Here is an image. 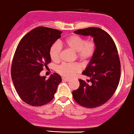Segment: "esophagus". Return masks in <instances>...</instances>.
Segmentation results:
<instances>
[{
	"label": "esophagus",
	"instance_id": "obj_1",
	"mask_svg": "<svg viewBox=\"0 0 134 134\" xmlns=\"http://www.w3.org/2000/svg\"><path fill=\"white\" fill-rule=\"evenodd\" d=\"M62 80H63V81H70V79H68V78H65V77H63Z\"/></svg>",
	"mask_w": 134,
	"mask_h": 134
}]
</instances>
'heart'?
<instances>
[{"label":"heart","instance_id":"obj_1","mask_svg":"<svg viewBox=\"0 0 134 134\" xmlns=\"http://www.w3.org/2000/svg\"><path fill=\"white\" fill-rule=\"evenodd\" d=\"M64 44L68 48L76 53L77 58L84 64L88 63L97 49V44L93 39L86 40L85 37L78 35L67 37L64 41ZM61 53V47L58 42H55L50 48V57L54 62L60 60ZM80 71L81 67L76 63L62 64L57 68L58 73L66 78L73 76Z\"/></svg>","mask_w":134,"mask_h":134}]
</instances>
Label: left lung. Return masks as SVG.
<instances>
[{"label": "left lung", "mask_w": 134, "mask_h": 134, "mask_svg": "<svg viewBox=\"0 0 134 134\" xmlns=\"http://www.w3.org/2000/svg\"><path fill=\"white\" fill-rule=\"evenodd\" d=\"M74 32L93 37L97 49L82 73L90 80H79V88L72 93L73 98L84 107H98L111 98L119 85L121 71L117 47L111 36L100 28L88 27Z\"/></svg>", "instance_id": "left-lung-1"}]
</instances>
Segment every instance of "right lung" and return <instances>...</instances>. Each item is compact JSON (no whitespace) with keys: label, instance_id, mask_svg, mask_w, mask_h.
<instances>
[{"label":"right lung","instance_id":"add662e5","mask_svg":"<svg viewBox=\"0 0 134 134\" xmlns=\"http://www.w3.org/2000/svg\"><path fill=\"white\" fill-rule=\"evenodd\" d=\"M62 32L46 27H38L26 34L18 44L11 66V77L16 92L23 102L40 107L54 97L61 77L52 74L49 79L41 76L43 68L51 63L49 49L60 38Z\"/></svg>","mask_w":134,"mask_h":134}]
</instances>
